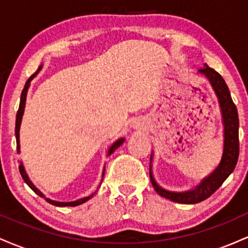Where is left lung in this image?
I'll use <instances>...</instances> for the list:
<instances>
[{
  "label": "left lung",
  "instance_id": "left-lung-1",
  "mask_svg": "<svg viewBox=\"0 0 248 248\" xmlns=\"http://www.w3.org/2000/svg\"><path fill=\"white\" fill-rule=\"evenodd\" d=\"M199 73H202V75H204L209 79L210 84H211L213 91H215L216 95L218 98L221 115H223L224 150L220 163L218 164V167L207 177L202 179L201 183L195 189L184 192H173L168 191V190L163 189V187H161L156 183L152 171L153 155L150 157L149 176L155 191L162 196V197L181 204H196L209 198L212 193L217 191L219 187L221 186V184L225 182V179L233 172L235 166H237L239 157L238 110L234 102L232 100L231 94H230L229 87H227L223 77L219 75L217 71L207 66L206 64H204V67L199 70Z\"/></svg>",
  "mask_w": 248,
  "mask_h": 248
}]
</instances>
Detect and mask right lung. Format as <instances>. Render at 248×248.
I'll list each match as a JSON object with an SVG mask.
<instances>
[{"label": "right lung", "mask_w": 248, "mask_h": 248, "mask_svg": "<svg viewBox=\"0 0 248 248\" xmlns=\"http://www.w3.org/2000/svg\"><path fill=\"white\" fill-rule=\"evenodd\" d=\"M41 70H42V65H41V66L38 67V70H37L36 72L33 73V75L31 76L29 79H28L27 82H25V86H24V88H23V91H22V94H21V101H19V107H18V110H17V115H16V126H15V135H16L17 152H18V153H19V127H21L22 116H23V113H24L25 100H27L28 90H29V86H30V81L32 80V79L35 78V77H36L37 75H38V72H39V71H41ZM124 139H119L118 141L114 142V143L112 144V147H110L109 149H108V154H107V155L109 156L110 154H113V153H114V152H115V149H118V148L120 147L122 143H124ZM18 169H19V172H21V176H22V178H23L25 183H27L28 186H30V189H31V190H33V191H35V192L37 193V195L39 196V197L44 198L45 201L47 202V203L52 204V205H55V206H77V205H80V204L85 203V202H87L88 199H91V198H92L93 196H94V193H96V191H95L94 193H92V195H90V196H88V197H85V198L78 199V201H75V202H69V203H62V202H56V201H52V199H50V198H46V197H45V196L43 195V193H42L41 191H39V190L37 189V187H36L35 186H33V184H32V182L30 181L29 177H28L27 172H25V169H24V167H23V163H22V162H21V164H19ZM104 175H105V168H104V171H102V177H104ZM101 181H102V179H101Z\"/></svg>", "instance_id": "right-lung-1"}]
</instances>
